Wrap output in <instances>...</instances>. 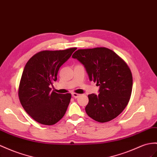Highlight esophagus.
<instances>
[{"label": "esophagus", "instance_id": "esophagus-1", "mask_svg": "<svg viewBox=\"0 0 157 157\" xmlns=\"http://www.w3.org/2000/svg\"><path fill=\"white\" fill-rule=\"evenodd\" d=\"M72 96H73V98H78L80 96V94H76V93H73V94H72Z\"/></svg>", "mask_w": 157, "mask_h": 157}]
</instances>
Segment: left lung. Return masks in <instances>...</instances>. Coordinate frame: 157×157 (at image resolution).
I'll list each match as a JSON object with an SVG mask.
<instances>
[{"label": "left lung", "instance_id": "obj_1", "mask_svg": "<svg viewBox=\"0 0 157 157\" xmlns=\"http://www.w3.org/2000/svg\"><path fill=\"white\" fill-rule=\"evenodd\" d=\"M72 58L85 66L90 79L100 87L99 95H88L86 113L100 123L117 117L127 105L132 92V76L127 63L105 47L79 49Z\"/></svg>", "mask_w": 157, "mask_h": 157}]
</instances>
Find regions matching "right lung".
<instances>
[{
    "label": "right lung",
    "instance_id": "right-lung-1",
    "mask_svg": "<svg viewBox=\"0 0 157 157\" xmlns=\"http://www.w3.org/2000/svg\"><path fill=\"white\" fill-rule=\"evenodd\" d=\"M76 48L64 50H43L34 54L22 72L18 98L26 113L38 123L52 125L61 119L69 105L71 95L51 91L62 65Z\"/></svg>",
    "mask_w": 157,
    "mask_h": 157
}]
</instances>
